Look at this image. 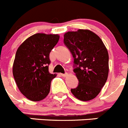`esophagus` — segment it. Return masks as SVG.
<instances>
[{
	"label": "esophagus",
	"mask_w": 128,
	"mask_h": 128,
	"mask_svg": "<svg viewBox=\"0 0 128 128\" xmlns=\"http://www.w3.org/2000/svg\"><path fill=\"white\" fill-rule=\"evenodd\" d=\"M60 75H61L62 77H66V76H68V74L66 72V73H65V74H60Z\"/></svg>",
	"instance_id": "34e87169"
}]
</instances>
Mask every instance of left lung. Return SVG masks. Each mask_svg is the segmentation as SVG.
Returning a JSON list of instances; mask_svg holds the SVG:
<instances>
[{
	"instance_id": "1",
	"label": "left lung",
	"mask_w": 128,
	"mask_h": 128,
	"mask_svg": "<svg viewBox=\"0 0 128 128\" xmlns=\"http://www.w3.org/2000/svg\"><path fill=\"white\" fill-rule=\"evenodd\" d=\"M64 44L74 58V70L79 84L71 92L82 101L96 97L107 80L108 54L100 37L88 30L68 32Z\"/></svg>"
}]
</instances>
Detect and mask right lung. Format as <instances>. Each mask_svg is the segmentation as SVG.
<instances>
[{"label":"right lung","instance_id":"1","mask_svg":"<svg viewBox=\"0 0 128 128\" xmlns=\"http://www.w3.org/2000/svg\"><path fill=\"white\" fill-rule=\"evenodd\" d=\"M58 40V34L36 33L18 48L13 76L21 94L32 101H40L49 94L51 81L56 76L48 72L49 54Z\"/></svg>","mask_w":128,"mask_h":128}]
</instances>
